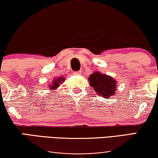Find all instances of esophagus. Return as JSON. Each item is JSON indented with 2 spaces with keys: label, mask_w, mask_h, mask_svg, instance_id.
I'll return each mask as SVG.
<instances>
[{
  "label": "esophagus",
  "mask_w": 158,
  "mask_h": 158,
  "mask_svg": "<svg viewBox=\"0 0 158 158\" xmlns=\"http://www.w3.org/2000/svg\"><path fill=\"white\" fill-rule=\"evenodd\" d=\"M73 75H81V71H77V72H74L73 73Z\"/></svg>",
  "instance_id": "1"
}]
</instances>
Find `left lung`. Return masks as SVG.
<instances>
[{"mask_svg": "<svg viewBox=\"0 0 158 158\" xmlns=\"http://www.w3.org/2000/svg\"><path fill=\"white\" fill-rule=\"evenodd\" d=\"M90 85L99 96L107 98L115 94L116 90V81L109 75L95 72L88 77Z\"/></svg>", "mask_w": 158, "mask_h": 158, "instance_id": "8db88e82", "label": "left lung"}]
</instances>
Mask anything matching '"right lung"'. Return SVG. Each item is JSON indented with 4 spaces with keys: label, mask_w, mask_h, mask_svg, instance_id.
<instances>
[{
    "label": "right lung",
    "mask_w": 158,
    "mask_h": 158,
    "mask_svg": "<svg viewBox=\"0 0 158 158\" xmlns=\"http://www.w3.org/2000/svg\"><path fill=\"white\" fill-rule=\"evenodd\" d=\"M64 78H63L62 77H57V79L55 78L52 81V83L51 85H49L48 88H49V89L50 90L57 89V88L60 86V84L62 83V82H64Z\"/></svg>",
    "instance_id": "right-lung-1"
}]
</instances>
